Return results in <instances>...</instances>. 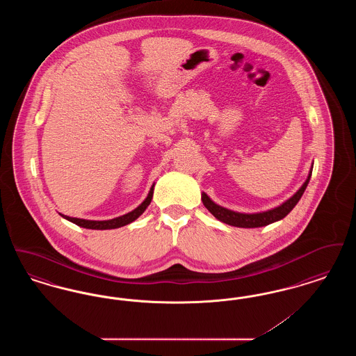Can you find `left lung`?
I'll return each instance as SVG.
<instances>
[{
    "instance_id": "8db88e82",
    "label": "left lung",
    "mask_w": 356,
    "mask_h": 356,
    "mask_svg": "<svg viewBox=\"0 0 356 356\" xmlns=\"http://www.w3.org/2000/svg\"><path fill=\"white\" fill-rule=\"evenodd\" d=\"M311 173L309 172L308 179L305 180V184L302 188L289 199L286 203L282 204L277 208H273L271 211L267 212H261V213H252V215H247V213H237L234 211H229L227 208H222L220 205L213 203L205 193L202 195V200L205 205V208L219 220L228 224V225H234V227H240V228H257V227H264L268 225L271 222L280 220L283 218H286L288 213L293 209V207L300 200L302 195L305 193V188L308 186V181L311 179Z\"/></svg>"
}]
</instances>
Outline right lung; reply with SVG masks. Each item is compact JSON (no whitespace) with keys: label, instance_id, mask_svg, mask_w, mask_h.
Listing matches in <instances>:
<instances>
[{"label":"right lung","instance_id":"obj_1","mask_svg":"<svg viewBox=\"0 0 356 356\" xmlns=\"http://www.w3.org/2000/svg\"><path fill=\"white\" fill-rule=\"evenodd\" d=\"M152 196L153 186L152 188H151V191H149V193H148V196H147V199H145L143 203L140 204V205L136 208L135 211H132V212H129V213H127V215H124V216L112 219V220H84V219H77V218H69V216H64V215H63V216H64L67 220L72 221V222H74V224H77V225H80V227H83V228H88V229H113V228H120V227H122V225H127V224L135 221L136 219L145 211V208L151 204Z\"/></svg>","mask_w":356,"mask_h":356}]
</instances>
